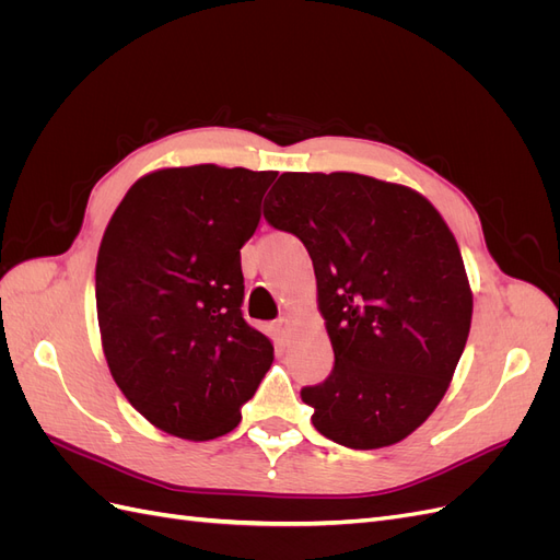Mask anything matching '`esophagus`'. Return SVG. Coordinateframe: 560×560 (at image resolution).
Instances as JSON below:
<instances>
[{"label":"esophagus","mask_w":560,"mask_h":560,"mask_svg":"<svg viewBox=\"0 0 560 560\" xmlns=\"http://www.w3.org/2000/svg\"><path fill=\"white\" fill-rule=\"evenodd\" d=\"M273 331H276V336L280 338V341H284V338L292 334V319H290V317H280V319H276Z\"/></svg>","instance_id":"1"}]
</instances>
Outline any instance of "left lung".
Returning a JSON list of instances; mask_svg holds the SVG:
<instances>
[{
	"mask_svg": "<svg viewBox=\"0 0 560 560\" xmlns=\"http://www.w3.org/2000/svg\"><path fill=\"white\" fill-rule=\"evenodd\" d=\"M266 222L306 245L334 369L301 389L313 425L369 451L401 442L446 395L471 325L451 229L428 198L358 173H284Z\"/></svg>",
	"mask_w": 560,
	"mask_h": 560,
	"instance_id": "1",
	"label": "left lung"
}]
</instances>
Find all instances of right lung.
I'll return each mask as SVG.
<instances>
[{
	"instance_id": "right-lung-1",
	"label": "right lung",
	"mask_w": 560,
	"mask_h": 560,
	"mask_svg": "<svg viewBox=\"0 0 560 560\" xmlns=\"http://www.w3.org/2000/svg\"><path fill=\"white\" fill-rule=\"evenodd\" d=\"M276 175L165 167L109 219L95 266L103 350L126 399L167 434L231 432L273 364V343L243 319L241 247Z\"/></svg>"
}]
</instances>
